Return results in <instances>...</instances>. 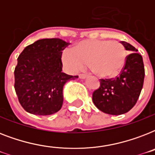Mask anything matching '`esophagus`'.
<instances>
[{
	"instance_id": "1",
	"label": "esophagus",
	"mask_w": 155,
	"mask_h": 155,
	"mask_svg": "<svg viewBox=\"0 0 155 155\" xmlns=\"http://www.w3.org/2000/svg\"><path fill=\"white\" fill-rule=\"evenodd\" d=\"M79 77H80V79L84 80V79H86V78L87 77V75H85V74H80V75H79Z\"/></svg>"
}]
</instances>
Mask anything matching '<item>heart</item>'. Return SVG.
I'll list each match as a JSON object with an SVG mask.
<instances>
[{
	"instance_id": "heart-1",
	"label": "heart",
	"mask_w": 155,
	"mask_h": 155,
	"mask_svg": "<svg viewBox=\"0 0 155 155\" xmlns=\"http://www.w3.org/2000/svg\"><path fill=\"white\" fill-rule=\"evenodd\" d=\"M126 51L120 42L106 39H87L77 42L73 51L65 50L62 60L73 72L84 68L86 63L100 77H115L126 62Z\"/></svg>"
}]
</instances>
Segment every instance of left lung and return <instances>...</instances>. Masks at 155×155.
Segmentation results:
<instances>
[{"mask_svg": "<svg viewBox=\"0 0 155 155\" xmlns=\"http://www.w3.org/2000/svg\"><path fill=\"white\" fill-rule=\"evenodd\" d=\"M120 43L126 51L133 52L120 75L115 79L101 80V86L92 94L93 103L98 109L111 115L127 113L137 103L143 87L145 69L142 57L132 45L124 41Z\"/></svg>", "mask_w": 155, "mask_h": 155, "instance_id": "obj_1", "label": "left lung"}]
</instances>
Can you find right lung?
I'll use <instances>...</instances> for the list:
<instances>
[{"mask_svg": "<svg viewBox=\"0 0 155 155\" xmlns=\"http://www.w3.org/2000/svg\"><path fill=\"white\" fill-rule=\"evenodd\" d=\"M68 44L60 38H43L20 54L14 71V88L26 112L47 116L61 109L63 86L78 78L62 72V51Z\"/></svg>", "mask_w": 155, "mask_h": 155, "instance_id": "add662e5", "label": "right lung"}]
</instances>
